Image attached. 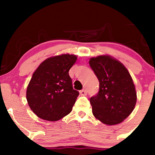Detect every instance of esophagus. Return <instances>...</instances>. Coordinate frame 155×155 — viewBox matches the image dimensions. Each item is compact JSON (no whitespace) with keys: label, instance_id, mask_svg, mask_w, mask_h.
<instances>
[{"label":"esophagus","instance_id":"esophagus-1","mask_svg":"<svg viewBox=\"0 0 155 155\" xmlns=\"http://www.w3.org/2000/svg\"><path fill=\"white\" fill-rule=\"evenodd\" d=\"M79 92H80V95H82V96H84V95H87V92H86V90H80Z\"/></svg>","mask_w":155,"mask_h":155}]
</instances>
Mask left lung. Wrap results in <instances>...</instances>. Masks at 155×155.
<instances>
[{"label": "left lung", "mask_w": 155, "mask_h": 155, "mask_svg": "<svg viewBox=\"0 0 155 155\" xmlns=\"http://www.w3.org/2000/svg\"><path fill=\"white\" fill-rule=\"evenodd\" d=\"M99 81V91L90 98L92 114L103 123L114 125L125 120L134 109L137 96L130 74L123 64L110 56L89 61Z\"/></svg>", "instance_id": "obj_1"}]
</instances>
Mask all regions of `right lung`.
<instances>
[{
  "instance_id": "1",
  "label": "right lung",
  "mask_w": 155,
  "mask_h": 155,
  "mask_svg": "<svg viewBox=\"0 0 155 155\" xmlns=\"http://www.w3.org/2000/svg\"><path fill=\"white\" fill-rule=\"evenodd\" d=\"M76 55L51 57L41 63L33 73L26 97L31 109L39 118L58 121L72 111L79 93L74 90L69 70Z\"/></svg>"
}]
</instances>
